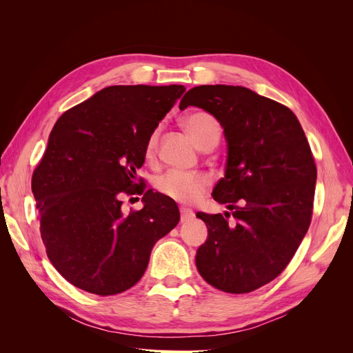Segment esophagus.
I'll use <instances>...</instances> for the list:
<instances>
[{
    "instance_id": "esophagus-1",
    "label": "esophagus",
    "mask_w": 353,
    "mask_h": 353,
    "mask_svg": "<svg viewBox=\"0 0 353 353\" xmlns=\"http://www.w3.org/2000/svg\"><path fill=\"white\" fill-rule=\"evenodd\" d=\"M181 222H188L194 218V212L188 208H181Z\"/></svg>"
}]
</instances>
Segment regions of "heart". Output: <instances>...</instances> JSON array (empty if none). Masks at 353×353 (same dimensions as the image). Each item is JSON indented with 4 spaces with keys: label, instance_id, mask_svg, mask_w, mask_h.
I'll use <instances>...</instances> for the list:
<instances>
[{
    "label": "heart",
    "instance_id": "obj_1",
    "mask_svg": "<svg viewBox=\"0 0 353 353\" xmlns=\"http://www.w3.org/2000/svg\"><path fill=\"white\" fill-rule=\"evenodd\" d=\"M184 126L188 134L194 138L197 145L205 148L206 145L216 143L221 137V126L218 121L208 112H193L185 116ZM159 131H153L148 135L144 154L148 160H153L157 154ZM210 184V179L205 174L184 172V170L172 169L159 176L154 181V187L160 194L172 199L179 203H194L199 200Z\"/></svg>",
    "mask_w": 353,
    "mask_h": 353
}]
</instances>
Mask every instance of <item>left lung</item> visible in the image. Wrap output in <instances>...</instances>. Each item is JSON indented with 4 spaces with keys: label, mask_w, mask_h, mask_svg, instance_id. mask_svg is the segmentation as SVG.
Returning <instances> with one entry per match:
<instances>
[{
    "label": "left lung",
    "mask_w": 353,
    "mask_h": 353,
    "mask_svg": "<svg viewBox=\"0 0 353 353\" xmlns=\"http://www.w3.org/2000/svg\"><path fill=\"white\" fill-rule=\"evenodd\" d=\"M197 105L221 122L227 170L213 199L231 216L199 212L209 236L196 265L218 290L241 294L276 279L311 225L316 166L306 135L284 104L232 85H200L179 109Z\"/></svg>",
    "instance_id": "left-lung-1"
}]
</instances>
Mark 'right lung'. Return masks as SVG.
I'll return each instance as SVG.
<instances>
[{
  "mask_svg": "<svg viewBox=\"0 0 353 353\" xmlns=\"http://www.w3.org/2000/svg\"><path fill=\"white\" fill-rule=\"evenodd\" d=\"M183 85H113L63 113L32 175L41 239L54 268L99 296L122 293L143 276L153 245L176 227L174 201L145 191L135 170ZM145 208L121 212L123 195Z\"/></svg>",
  "mask_w": 353,
  "mask_h": 353,
  "instance_id": "obj_1",
  "label": "right lung"
}]
</instances>
